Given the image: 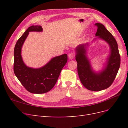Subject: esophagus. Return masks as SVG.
Returning a JSON list of instances; mask_svg holds the SVG:
<instances>
[{"label": "esophagus", "instance_id": "1", "mask_svg": "<svg viewBox=\"0 0 128 128\" xmlns=\"http://www.w3.org/2000/svg\"><path fill=\"white\" fill-rule=\"evenodd\" d=\"M75 56V54L74 53H70L68 55V58L70 60H72L74 58Z\"/></svg>", "mask_w": 128, "mask_h": 128}]
</instances>
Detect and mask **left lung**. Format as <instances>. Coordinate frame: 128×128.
I'll return each mask as SVG.
<instances>
[{
  "label": "left lung",
  "instance_id": "1",
  "mask_svg": "<svg viewBox=\"0 0 128 128\" xmlns=\"http://www.w3.org/2000/svg\"><path fill=\"white\" fill-rule=\"evenodd\" d=\"M95 25L98 27L96 36L106 42L110 45V54L105 67L99 72H96L93 70L86 56L88 43L77 46L75 59L81 83L89 90L99 91L108 88L113 83L120 66L121 59L118 43L112 34L100 23H96Z\"/></svg>",
  "mask_w": 128,
  "mask_h": 128
}]
</instances>
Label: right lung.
I'll use <instances>...</instances> for the list:
<instances>
[{"mask_svg": "<svg viewBox=\"0 0 128 128\" xmlns=\"http://www.w3.org/2000/svg\"><path fill=\"white\" fill-rule=\"evenodd\" d=\"M40 26H32L26 30L15 44L14 50V72L27 91L42 94L50 91L55 86L62 69L67 62L66 54L53 58L40 68H30L24 64L21 56L22 45L30 32H42Z\"/></svg>", "mask_w": 128, "mask_h": 128, "instance_id": "obj_1", "label": "right lung"}]
</instances>
